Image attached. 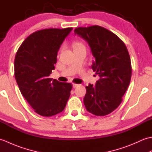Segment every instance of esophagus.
<instances>
[{"label":"esophagus","mask_w":152,"mask_h":152,"mask_svg":"<svg viewBox=\"0 0 152 152\" xmlns=\"http://www.w3.org/2000/svg\"><path fill=\"white\" fill-rule=\"evenodd\" d=\"M78 86H79V85H78V84H76V83H72V86H73L74 88H77V87H78Z\"/></svg>","instance_id":"1"}]
</instances>
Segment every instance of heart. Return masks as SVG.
I'll return each mask as SVG.
<instances>
[{"instance_id": "1", "label": "heart", "mask_w": 152, "mask_h": 152, "mask_svg": "<svg viewBox=\"0 0 152 152\" xmlns=\"http://www.w3.org/2000/svg\"><path fill=\"white\" fill-rule=\"evenodd\" d=\"M82 45L80 44V43H78V42H76L74 44V48H78V47H80V46H82Z\"/></svg>"}]
</instances>
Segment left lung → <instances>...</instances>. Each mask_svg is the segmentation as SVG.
Returning a JSON list of instances; mask_svg holds the SVG:
<instances>
[{
    "label": "left lung",
    "instance_id": "1",
    "mask_svg": "<svg viewBox=\"0 0 152 152\" xmlns=\"http://www.w3.org/2000/svg\"><path fill=\"white\" fill-rule=\"evenodd\" d=\"M88 43L95 61L91 66L100 79L86 86L83 102L89 112L98 116L110 114L122 102L130 83L132 67L125 44L106 28L93 25L74 29Z\"/></svg>",
    "mask_w": 152,
    "mask_h": 152
}]
</instances>
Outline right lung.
Wrapping results in <instances>:
<instances>
[{"mask_svg": "<svg viewBox=\"0 0 152 152\" xmlns=\"http://www.w3.org/2000/svg\"><path fill=\"white\" fill-rule=\"evenodd\" d=\"M72 30L46 28L26 38L15 54L14 74L22 95L38 114L56 115L64 109L70 95V83L49 78L55 69L57 52Z\"/></svg>", "mask_w": 152, "mask_h": 152, "instance_id": "right-lung-1", "label": "right lung"}]
</instances>
